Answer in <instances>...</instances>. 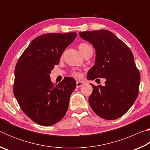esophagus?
I'll return each instance as SVG.
<instances>
[{
  "mask_svg": "<svg viewBox=\"0 0 150 150\" xmlns=\"http://www.w3.org/2000/svg\"><path fill=\"white\" fill-rule=\"evenodd\" d=\"M84 84H85V83L83 82V81H77V83H76V85H77V87H80Z\"/></svg>",
  "mask_w": 150,
  "mask_h": 150,
  "instance_id": "34e87169",
  "label": "esophagus"
}]
</instances>
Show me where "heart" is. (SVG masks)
I'll return each mask as SVG.
<instances>
[{"label": "heart", "instance_id": "heart-1", "mask_svg": "<svg viewBox=\"0 0 150 150\" xmlns=\"http://www.w3.org/2000/svg\"><path fill=\"white\" fill-rule=\"evenodd\" d=\"M91 46L88 44H86V43H81L79 45V50H80V52L83 55H84L87 51L91 49ZM71 75L73 77H80V73L77 71H73L71 73Z\"/></svg>", "mask_w": 150, "mask_h": 150}]
</instances>
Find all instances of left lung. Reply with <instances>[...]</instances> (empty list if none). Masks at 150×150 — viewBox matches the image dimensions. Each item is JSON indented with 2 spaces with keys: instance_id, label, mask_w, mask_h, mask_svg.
Wrapping results in <instances>:
<instances>
[{
  "instance_id": "obj_1",
  "label": "left lung",
  "mask_w": 150,
  "mask_h": 150,
  "mask_svg": "<svg viewBox=\"0 0 150 150\" xmlns=\"http://www.w3.org/2000/svg\"><path fill=\"white\" fill-rule=\"evenodd\" d=\"M96 50L95 64L87 79L105 78L104 86L93 87L88 103L99 117L115 120L127 112L138 95L140 74L127 45L106 30L79 32Z\"/></svg>"
}]
</instances>
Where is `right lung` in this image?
I'll return each instance as SVG.
<instances>
[{
    "label": "right lung",
    "instance_id": "1",
    "mask_svg": "<svg viewBox=\"0 0 150 150\" xmlns=\"http://www.w3.org/2000/svg\"><path fill=\"white\" fill-rule=\"evenodd\" d=\"M76 36L75 32L40 35L32 40L16 63L14 96L22 111L39 125H54L67 112L75 81L66 77L54 85L50 74Z\"/></svg>",
    "mask_w": 150,
    "mask_h": 150
}]
</instances>
